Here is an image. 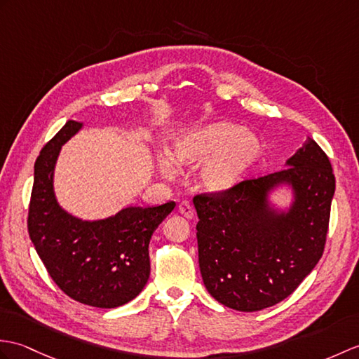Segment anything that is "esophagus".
<instances>
[{
  "mask_svg": "<svg viewBox=\"0 0 359 359\" xmlns=\"http://www.w3.org/2000/svg\"><path fill=\"white\" fill-rule=\"evenodd\" d=\"M179 212L187 219H193L194 217V208L191 206L189 202H180L179 203Z\"/></svg>",
  "mask_w": 359,
  "mask_h": 359,
  "instance_id": "34e87169",
  "label": "esophagus"
}]
</instances>
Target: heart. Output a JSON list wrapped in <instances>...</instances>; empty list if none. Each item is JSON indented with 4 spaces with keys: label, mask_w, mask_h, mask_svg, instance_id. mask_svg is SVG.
<instances>
[{
    "label": "heart",
    "mask_w": 359,
    "mask_h": 359,
    "mask_svg": "<svg viewBox=\"0 0 359 359\" xmlns=\"http://www.w3.org/2000/svg\"><path fill=\"white\" fill-rule=\"evenodd\" d=\"M263 154V142L254 131L219 121L177 133L168 153H157L156 168L163 177L179 168H198V182L208 194L224 196L240 187Z\"/></svg>",
    "instance_id": "obj_1"
}]
</instances>
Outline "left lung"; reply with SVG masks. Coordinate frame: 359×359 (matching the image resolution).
Masks as SVG:
<instances>
[{"label":"left lung","mask_w":359,"mask_h":359,"mask_svg":"<svg viewBox=\"0 0 359 359\" xmlns=\"http://www.w3.org/2000/svg\"><path fill=\"white\" fill-rule=\"evenodd\" d=\"M285 166L229 194L193 200L205 287L231 309L257 312L283 302L323 255L335 194L329 157L307 137ZM278 190L290 193L286 205L274 202Z\"/></svg>","instance_id":"8db88e82"}]
</instances>
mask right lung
<instances>
[{
  "instance_id": "1",
  "label": "right lung",
  "mask_w": 359,
  "mask_h": 359,
  "mask_svg": "<svg viewBox=\"0 0 359 359\" xmlns=\"http://www.w3.org/2000/svg\"><path fill=\"white\" fill-rule=\"evenodd\" d=\"M82 127V122L69 121L41 149L33 171L29 236L64 294L82 304L113 309L145 287L149 240L176 203L127 206L96 220L65 211L55 193V168L62 145Z\"/></svg>"
}]
</instances>
